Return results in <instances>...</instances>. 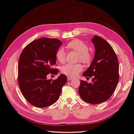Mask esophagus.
Listing matches in <instances>:
<instances>
[{
	"label": "esophagus",
	"mask_w": 134,
	"mask_h": 134,
	"mask_svg": "<svg viewBox=\"0 0 134 134\" xmlns=\"http://www.w3.org/2000/svg\"><path fill=\"white\" fill-rule=\"evenodd\" d=\"M72 79V78L71 77H69V76L67 77V80H69H69H71Z\"/></svg>",
	"instance_id": "obj_1"
}]
</instances>
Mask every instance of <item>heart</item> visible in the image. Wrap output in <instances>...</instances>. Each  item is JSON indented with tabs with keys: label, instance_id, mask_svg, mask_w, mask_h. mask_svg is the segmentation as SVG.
Listing matches in <instances>:
<instances>
[{
	"label": "heart",
	"instance_id": "1",
	"mask_svg": "<svg viewBox=\"0 0 134 134\" xmlns=\"http://www.w3.org/2000/svg\"><path fill=\"white\" fill-rule=\"evenodd\" d=\"M67 48L79 53L78 60L84 63H89L92 57L88 52V47L85 42L80 40H74L68 43ZM67 52L65 49L60 47L56 52V58L60 63H64L66 60ZM83 66L81 64H66L62 67V72L69 77H75L83 71Z\"/></svg>",
	"mask_w": 134,
	"mask_h": 134
}]
</instances>
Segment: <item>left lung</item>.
Listing matches in <instances>:
<instances>
[{"label": "left lung", "instance_id": "1", "mask_svg": "<svg viewBox=\"0 0 134 134\" xmlns=\"http://www.w3.org/2000/svg\"><path fill=\"white\" fill-rule=\"evenodd\" d=\"M94 57L83 76L93 77L92 83L80 81L79 93L86 102L96 105L107 100L116 89L119 80V63L111 45L103 38L94 35Z\"/></svg>", "mask_w": 134, "mask_h": 134}]
</instances>
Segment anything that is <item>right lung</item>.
Returning a JSON list of instances; mask_svg holds the SVG:
<instances>
[{
  "label": "right lung",
  "mask_w": 134,
  "mask_h": 134,
  "mask_svg": "<svg viewBox=\"0 0 134 134\" xmlns=\"http://www.w3.org/2000/svg\"><path fill=\"white\" fill-rule=\"evenodd\" d=\"M62 42L55 38H42L25 47L18 62V84L22 94L32 105L45 108L57 101L67 79L60 74L54 80H48L49 73L57 74L53 69L56 52Z\"/></svg>",
  "instance_id": "obj_1"
}]
</instances>
